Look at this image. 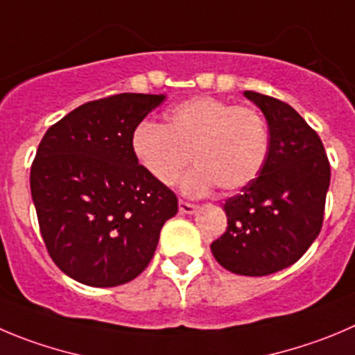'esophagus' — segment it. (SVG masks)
Here are the masks:
<instances>
[{"label": "esophagus", "instance_id": "esophagus-1", "mask_svg": "<svg viewBox=\"0 0 355 355\" xmlns=\"http://www.w3.org/2000/svg\"><path fill=\"white\" fill-rule=\"evenodd\" d=\"M178 210H180V214L191 215V214H196L198 207L193 203H187V201H178Z\"/></svg>", "mask_w": 355, "mask_h": 355}]
</instances>
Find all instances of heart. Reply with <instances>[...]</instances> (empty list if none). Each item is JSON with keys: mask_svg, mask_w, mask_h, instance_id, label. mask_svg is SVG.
I'll return each mask as SVG.
<instances>
[{"mask_svg": "<svg viewBox=\"0 0 355 355\" xmlns=\"http://www.w3.org/2000/svg\"><path fill=\"white\" fill-rule=\"evenodd\" d=\"M131 150L145 173L170 187L189 161L196 164L182 182L189 196L238 193L252 184L270 154V129L252 107L214 96H194L164 114V124L140 122L131 135Z\"/></svg>", "mask_w": 355, "mask_h": 355, "instance_id": "heart-1", "label": "heart"}]
</instances>
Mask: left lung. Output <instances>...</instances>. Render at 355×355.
<instances>
[{"instance_id":"obj_1","label":"left lung","mask_w":355,"mask_h":355,"mask_svg":"<svg viewBox=\"0 0 355 355\" xmlns=\"http://www.w3.org/2000/svg\"><path fill=\"white\" fill-rule=\"evenodd\" d=\"M270 129L259 177L224 205L227 230L210 245L231 273L264 277L296 263L320 233L331 168L319 135L287 103L245 91Z\"/></svg>"}]
</instances>
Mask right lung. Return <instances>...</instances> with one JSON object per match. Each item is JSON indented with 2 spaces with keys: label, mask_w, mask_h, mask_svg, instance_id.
<instances>
[{
  "label": "right lung",
  "mask_w": 355,
  "mask_h": 355,
  "mask_svg": "<svg viewBox=\"0 0 355 355\" xmlns=\"http://www.w3.org/2000/svg\"><path fill=\"white\" fill-rule=\"evenodd\" d=\"M164 94L108 96L84 103L49 128L31 166V196L52 261L77 282H131L154 257L178 200L152 180L131 135Z\"/></svg>",
  "instance_id": "right-lung-1"
}]
</instances>
